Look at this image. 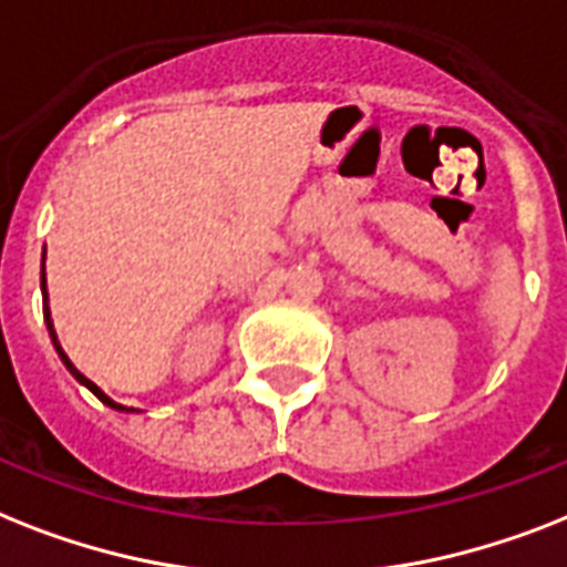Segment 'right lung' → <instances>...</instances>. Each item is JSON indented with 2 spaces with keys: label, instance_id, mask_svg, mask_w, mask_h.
<instances>
[{
  "label": "right lung",
  "instance_id": "1",
  "mask_svg": "<svg viewBox=\"0 0 567 567\" xmlns=\"http://www.w3.org/2000/svg\"><path fill=\"white\" fill-rule=\"evenodd\" d=\"M43 259H45V256H43ZM43 297H45V308H43V315H45V326H49V338H52L54 349H58V355H60V361L66 363V370H69V372H72V375H75V379H78V381H81V384H84V388H86V390H92V393L99 395L101 402L107 404V408H113V411H127V408H124V404L113 402V399H110V395H107V393H104V390H101V388H99V384H92V381H90V379H86L84 372H78V370H75V363L69 361V358H66V352H63V349H60V343H58V334H54V323H52V311H49V293H45V270H43ZM131 411H133V408H131Z\"/></svg>",
  "mask_w": 567,
  "mask_h": 567
}]
</instances>
